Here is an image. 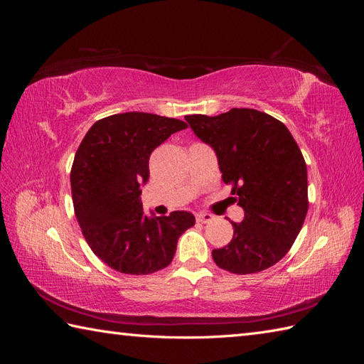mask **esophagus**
I'll list each match as a JSON object with an SVG mask.
<instances>
[{
  "instance_id": "1",
  "label": "esophagus",
  "mask_w": 364,
  "mask_h": 364,
  "mask_svg": "<svg viewBox=\"0 0 364 364\" xmlns=\"http://www.w3.org/2000/svg\"><path fill=\"white\" fill-rule=\"evenodd\" d=\"M196 220L199 223H209V222H213V220H214V215L208 214V213H200V214L196 215Z\"/></svg>"
}]
</instances>
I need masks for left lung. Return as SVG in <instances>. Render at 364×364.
I'll list each match as a JSON object with an SVG mask.
<instances>
[{
    "label": "left lung",
    "mask_w": 364,
    "mask_h": 364,
    "mask_svg": "<svg viewBox=\"0 0 364 364\" xmlns=\"http://www.w3.org/2000/svg\"><path fill=\"white\" fill-rule=\"evenodd\" d=\"M197 138L211 146L225 183L245 209L229 245L213 250L217 266L237 274L272 267L293 246L308 211L306 164L289 129L257 109L217 117L186 115Z\"/></svg>",
    "instance_id": "1"
}]
</instances>
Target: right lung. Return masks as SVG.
<instances>
[{
	"instance_id": "add662e5",
	"label": "right lung",
	"mask_w": 364,
	"mask_h": 364,
	"mask_svg": "<svg viewBox=\"0 0 364 364\" xmlns=\"http://www.w3.org/2000/svg\"><path fill=\"white\" fill-rule=\"evenodd\" d=\"M188 124L146 112L98 119L75 151L71 168L74 213L86 243L109 267L149 274L173 261L179 237L194 226L191 213L146 215L141 186L151 151Z\"/></svg>"
}]
</instances>
